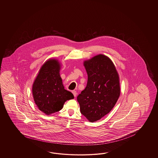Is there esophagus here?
<instances>
[{"mask_svg":"<svg viewBox=\"0 0 158 158\" xmlns=\"http://www.w3.org/2000/svg\"><path fill=\"white\" fill-rule=\"evenodd\" d=\"M72 93H73V95H74V97H76V96H77V92H76V91L73 90L72 91Z\"/></svg>","mask_w":158,"mask_h":158,"instance_id":"34e87169","label":"esophagus"}]
</instances>
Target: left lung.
<instances>
[{"mask_svg": "<svg viewBox=\"0 0 158 158\" xmlns=\"http://www.w3.org/2000/svg\"><path fill=\"white\" fill-rule=\"evenodd\" d=\"M87 74L86 87L77 99L81 113L90 122L108 114L120 94L119 77L113 62L102 54L85 61Z\"/></svg>", "mask_w": 158, "mask_h": 158, "instance_id": "8db88e82", "label": "left lung"}]
</instances>
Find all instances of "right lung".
Segmentation results:
<instances>
[{"label": "right lung", "mask_w": 158, "mask_h": 158, "mask_svg": "<svg viewBox=\"0 0 158 158\" xmlns=\"http://www.w3.org/2000/svg\"><path fill=\"white\" fill-rule=\"evenodd\" d=\"M60 69V64L57 60L46 61L33 85L34 101L38 109L46 114L60 111L66 101L74 98L71 92L64 89Z\"/></svg>", "instance_id": "right-lung-1"}]
</instances>
